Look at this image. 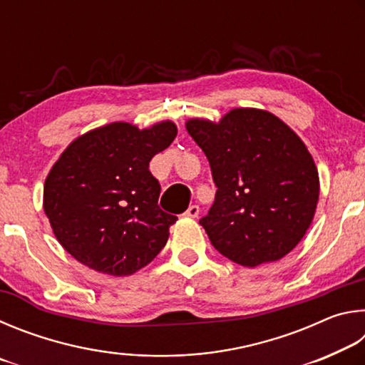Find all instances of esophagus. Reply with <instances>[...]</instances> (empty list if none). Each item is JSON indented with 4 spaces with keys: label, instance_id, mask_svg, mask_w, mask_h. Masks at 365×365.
Wrapping results in <instances>:
<instances>
[{
    "label": "esophagus",
    "instance_id": "1",
    "mask_svg": "<svg viewBox=\"0 0 365 365\" xmlns=\"http://www.w3.org/2000/svg\"><path fill=\"white\" fill-rule=\"evenodd\" d=\"M185 215H187V217H197V215H200V206H196V205H193V206H190L188 209H187V212H185Z\"/></svg>",
    "mask_w": 365,
    "mask_h": 365
}]
</instances>
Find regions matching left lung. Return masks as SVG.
Wrapping results in <instances>:
<instances>
[{"label":"left lung","mask_w":365,"mask_h":365,"mask_svg":"<svg viewBox=\"0 0 365 365\" xmlns=\"http://www.w3.org/2000/svg\"><path fill=\"white\" fill-rule=\"evenodd\" d=\"M187 130L217 188L200 220L214 248L245 267L288 255L319 200L317 168L298 135L259 109H233L219 123L188 120Z\"/></svg>","instance_id":"obj_1"}]
</instances>
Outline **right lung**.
<instances>
[{"instance_id": "right-lung-1", "label": "right lung", "mask_w": 365, "mask_h": 365, "mask_svg": "<svg viewBox=\"0 0 365 365\" xmlns=\"http://www.w3.org/2000/svg\"><path fill=\"white\" fill-rule=\"evenodd\" d=\"M177 137L172 122H114L85 133L53 165L43 205L58 242L90 269L130 275L164 248L177 217L159 207L150 160Z\"/></svg>"}]
</instances>
